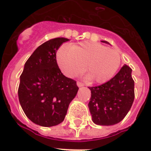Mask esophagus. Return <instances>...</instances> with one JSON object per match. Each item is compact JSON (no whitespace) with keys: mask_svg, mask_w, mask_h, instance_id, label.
I'll list each match as a JSON object with an SVG mask.
<instances>
[{"mask_svg":"<svg viewBox=\"0 0 151 151\" xmlns=\"http://www.w3.org/2000/svg\"><path fill=\"white\" fill-rule=\"evenodd\" d=\"M77 85H78V87H83L84 86V84H83V83H81V82L78 81L77 82Z\"/></svg>","mask_w":151,"mask_h":151,"instance_id":"1","label":"esophagus"}]
</instances>
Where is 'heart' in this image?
<instances>
[{"instance_id": "b5f03b06", "label": "heart", "mask_w": 151, "mask_h": 151, "mask_svg": "<svg viewBox=\"0 0 151 151\" xmlns=\"http://www.w3.org/2000/svg\"><path fill=\"white\" fill-rule=\"evenodd\" d=\"M56 62L62 73L73 78L84 70L87 78L94 83H105L116 74L121 63L117 50L101 44L84 41L61 46L56 52Z\"/></svg>"}]
</instances>
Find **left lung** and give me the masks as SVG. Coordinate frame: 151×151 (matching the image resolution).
I'll list each match as a JSON object with an SVG mask.
<instances>
[{
	"instance_id": "obj_1",
	"label": "left lung",
	"mask_w": 151,
	"mask_h": 151,
	"mask_svg": "<svg viewBox=\"0 0 151 151\" xmlns=\"http://www.w3.org/2000/svg\"><path fill=\"white\" fill-rule=\"evenodd\" d=\"M101 42L109 44L107 41ZM88 88L91 92L88 108L93 122L100 126L117 124L127 116L134 100L132 69L123 65L109 81Z\"/></svg>"
}]
</instances>
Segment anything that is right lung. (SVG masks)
Here are the masks:
<instances>
[{
    "label": "right lung",
    "instance_id": "obj_1",
    "mask_svg": "<svg viewBox=\"0 0 151 151\" xmlns=\"http://www.w3.org/2000/svg\"><path fill=\"white\" fill-rule=\"evenodd\" d=\"M69 40L55 38L40 45L24 63L20 76L18 93L21 106L27 117L41 127L63 122L79 89L75 81L63 75L56 62L57 50Z\"/></svg>",
    "mask_w": 151,
    "mask_h": 151
}]
</instances>
